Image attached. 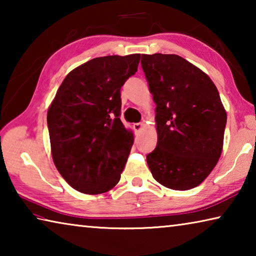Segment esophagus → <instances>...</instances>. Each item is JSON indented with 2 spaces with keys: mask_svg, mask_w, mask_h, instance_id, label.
I'll list each match as a JSON object with an SVG mask.
<instances>
[{
  "mask_svg": "<svg viewBox=\"0 0 256 256\" xmlns=\"http://www.w3.org/2000/svg\"><path fill=\"white\" fill-rule=\"evenodd\" d=\"M144 128V123H134L133 124V128H134V131H141V130L142 128Z\"/></svg>",
  "mask_w": 256,
  "mask_h": 256,
  "instance_id": "34e87169",
  "label": "esophagus"
}]
</instances>
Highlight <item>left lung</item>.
I'll return each instance as SVG.
<instances>
[{
    "label": "left lung",
    "instance_id": "left-lung-1",
    "mask_svg": "<svg viewBox=\"0 0 256 256\" xmlns=\"http://www.w3.org/2000/svg\"><path fill=\"white\" fill-rule=\"evenodd\" d=\"M156 102L157 146L146 156L154 178L186 190L204 180L222 152L227 112L206 73L175 54H142Z\"/></svg>",
    "mask_w": 256,
    "mask_h": 256
}]
</instances>
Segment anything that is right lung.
<instances>
[{
    "label": "right lung",
    "mask_w": 256,
    "mask_h": 256,
    "mask_svg": "<svg viewBox=\"0 0 256 256\" xmlns=\"http://www.w3.org/2000/svg\"><path fill=\"white\" fill-rule=\"evenodd\" d=\"M140 56H102L76 68L48 108L53 162L81 193H105L120 182L133 144L120 120V88L138 71Z\"/></svg>",
    "instance_id": "1"
}]
</instances>
